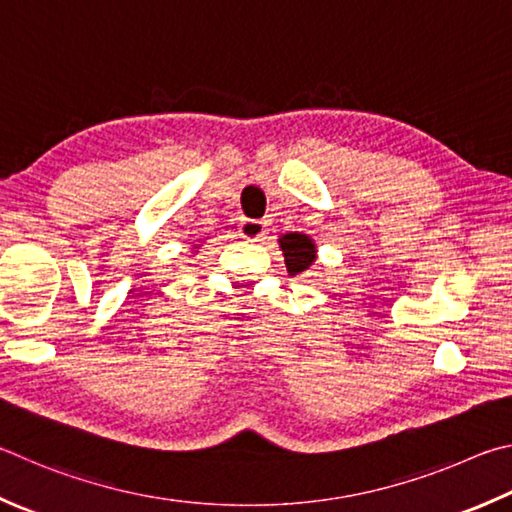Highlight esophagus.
Masks as SVG:
<instances>
[{
  "instance_id": "obj_1",
  "label": "esophagus",
  "mask_w": 512,
  "mask_h": 512,
  "mask_svg": "<svg viewBox=\"0 0 512 512\" xmlns=\"http://www.w3.org/2000/svg\"><path fill=\"white\" fill-rule=\"evenodd\" d=\"M267 233V224L263 220H249L245 218L240 222V236L251 242H263Z\"/></svg>"
}]
</instances>
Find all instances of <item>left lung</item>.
Instances as JSON below:
<instances>
[{
    "label": "left lung",
    "instance_id": "8db88e82",
    "mask_svg": "<svg viewBox=\"0 0 512 512\" xmlns=\"http://www.w3.org/2000/svg\"><path fill=\"white\" fill-rule=\"evenodd\" d=\"M279 242H281L285 265H288L290 276L306 272L308 267L315 263L317 247L306 233H285V236L279 238Z\"/></svg>",
    "mask_w": 512,
    "mask_h": 512
}]
</instances>
